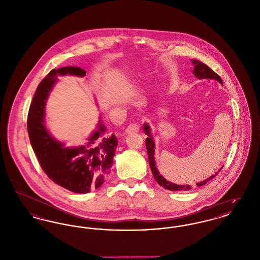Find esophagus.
Returning <instances> with one entry per match:
<instances>
[{"mask_svg": "<svg viewBox=\"0 0 260 260\" xmlns=\"http://www.w3.org/2000/svg\"><path fill=\"white\" fill-rule=\"evenodd\" d=\"M139 129H140V124H138V123H132V124H130V125L126 128L125 133H126V134L135 133V132H138Z\"/></svg>", "mask_w": 260, "mask_h": 260, "instance_id": "34e87169", "label": "esophagus"}]
</instances>
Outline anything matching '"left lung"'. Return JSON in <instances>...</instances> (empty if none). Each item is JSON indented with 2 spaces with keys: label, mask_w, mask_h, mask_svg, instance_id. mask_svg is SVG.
Segmentation results:
<instances>
[{
  "label": "left lung",
  "mask_w": 260,
  "mask_h": 260,
  "mask_svg": "<svg viewBox=\"0 0 260 260\" xmlns=\"http://www.w3.org/2000/svg\"><path fill=\"white\" fill-rule=\"evenodd\" d=\"M191 62H192L193 66H194L193 75L196 78H198V79H214V80L218 81L220 84L223 85V81L220 78V76L218 74H216L213 70L210 69L206 64H204V63H202V62H200L198 60H194V59H192ZM144 131L148 135V138L146 139V147H147V152H148V156H149L150 168H151V171L153 173V175H154L156 182L161 187H164L165 189H169V190L171 191H187L191 189V188H193V186L188 185V184L187 185H178V184L173 183V182L167 180L165 177H162V175L159 174L157 169L156 168V161H155V143H154V140H153V137L151 135V129H150L149 124H147V123L144 124ZM221 170H222V168L220 169V171ZM219 172L215 173V174H213V175H211L207 179L196 183V185L198 187L203 186L204 184L207 183L209 180L214 178L219 173Z\"/></svg>",
  "instance_id": "obj_1"
}]
</instances>
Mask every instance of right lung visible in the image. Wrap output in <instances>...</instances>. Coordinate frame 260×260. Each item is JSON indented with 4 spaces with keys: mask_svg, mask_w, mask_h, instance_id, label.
I'll list each match as a JSON object with an SVG mask.
<instances>
[{
    "mask_svg": "<svg viewBox=\"0 0 260 260\" xmlns=\"http://www.w3.org/2000/svg\"><path fill=\"white\" fill-rule=\"evenodd\" d=\"M85 77L86 71L79 67L53 69L36 88L27 116V131L37 159L47 176L56 184L75 192L87 193L98 189L110 173L118 141L114 134L105 136V126L100 120L98 130L86 146L64 147L45 127V104L58 76Z\"/></svg>",
    "mask_w": 260,
    "mask_h": 260,
    "instance_id": "right-lung-1",
    "label": "right lung"
}]
</instances>
